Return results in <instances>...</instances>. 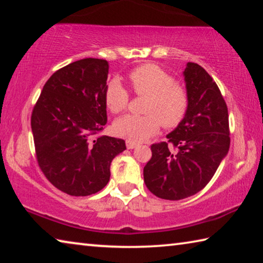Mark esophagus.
I'll use <instances>...</instances> for the list:
<instances>
[{
  "label": "esophagus",
  "instance_id": "obj_1",
  "mask_svg": "<svg viewBox=\"0 0 263 263\" xmlns=\"http://www.w3.org/2000/svg\"><path fill=\"white\" fill-rule=\"evenodd\" d=\"M136 146H137L136 142L130 141V140H126V147H127V149H132V148H135Z\"/></svg>",
  "mask_w": 263,
  "mask_h": 263
}]
</instances>
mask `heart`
<instances>
[{"label": "heart", "mask_w": 263, "mask_h": 263, "mask_svg": "<svg viewBox=\"0 0 263 263\" xmlns=\"http://www.w3.org/2000/svg\"><path fill=\"white\" fill-rule=\"evenodd\" d=\"M127 80L135 94L147 96L146 115H127L117 119L114 125L116 135L141 142L159 131L160 123L173 128L183 121L189 104L188 91L163 68L155 64L140 65L127 74ZM104 101L111 112L121 114L127 108L130 94L121 82L112 80L105 88Z\"/></svg>", "instance_id": "obj_1"}]
</instances>
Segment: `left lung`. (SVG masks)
Returning a JSON list of instances; mask_svg holds the SVG:
<instances>
[{"mask_svg":"<svg viewBox=\"0 0 263 263\" xmlns=\"http://www.w3.org/2000/svg\"><path fill=\"white\" fill-rule=\"evenodd\" d=\"M183 75L189 97L183 121L167 136L168 141L151 146L152 158L144 167L148 190L169 201L202 190L230 148L228 105L217 83L195 62L186 64Z\"/></svg>","mask_w":263,"mask_h":263,"instance_id":"1","label":"left lung"}]
</instances>
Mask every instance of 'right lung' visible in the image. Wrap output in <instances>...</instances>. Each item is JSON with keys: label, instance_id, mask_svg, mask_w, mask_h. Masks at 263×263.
I'll return each mask as SVG.
<instances>
[{"label": "right lung", "instance_id": "right-lung-1", "mask_svg": "<svg viewBox=\"0 0 263 263\" xmlns=\"http://www.w3.org/2000/svg\"><path fill=\"white\" fill-rule=\"evenodd\" d=\"M109 64L86 58L47 80L31 116L39 168L70 196L96 194L108 184L110 164L125 141L99 136L106 124L104 91Z\"/></svg>", "mask_w": 263, "mask_h": 263}]
</instances>
